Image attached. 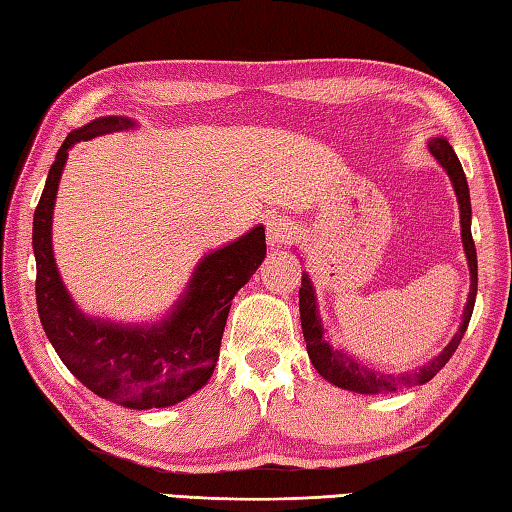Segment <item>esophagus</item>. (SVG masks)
<instances>
[{"label":"esophagus","instance_id":"34e87169","mask_svg":"<svg viewBox=\"0 0 512 512\" xmlns=\"http://www.w3.org/2000/svg\"><path fill=\"white\" fill-rule=\"evenodd\" d=\"M295 233V226L290 222L288 217L282 215H275L268 219L266 224V237H268V244L270 246H279V244H286L290 237Z\"/></svg>","mask_w":512,"mask_h":512}]
</instances>
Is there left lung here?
I'll list each match as a JSON object with an SVG mask.
<instances>
[{
	"instance_id": "left-lung-1",
	"label": "left lung",
	"mask_w": 512,
	"mask_h": 512,
	"mask_svg": "<svg viewBox=\"0 0 512 512\" xmlns=\"http://www.w3.org/2000/svg\"><path fill=\"white\" fill-rule=\"evenodd\" d=\"M428 150L439 164L446 168V173L450 177V182L455 186L457 193V202L459 210H462V242L464 250L468 257V266H470V293H468V302L464 308V319L462 326H459L457 335L450 339V344L439 353L433 362L426 364L424 368L415 370V373H404V375H384L377 373V370H370L362 364H357L353 357L344 355L342 350H335L324 339V330H322V319L317 315V302H315V290L313 284H310L308 275L302 277V288H299V317H302V330H304V342L308 348V357L313 366L317 368V373L324 379H328L330 384H335L339 388L353 390V393H362V395H375V393H395V390L410 388V386H419L426 384L433 379L439 370H442L448 359L453 357L457 350L459 342L468 328L470 315H473L475 308V297H477V253H475V242H473V233H470V193H468V182L464 175V168L459 164V159L455 155L453 146H450L444 137H435L428 142Z\"/></svg>"
}]
</instances>
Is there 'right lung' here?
<instances>
[{
    "label": "right lung",
    "instance_id": "obj_1",
    "mask_svg": "<svg viewBox=\"0 0 512 512\" xmlns=\"http://www.w3.org/2000/svg\"><path fill=\"white\" fill-rule=\"evenodd\" d=\"M130 126L128 117L93 119L59 146L33 219L35 295L46 337L70 373L108 402L146 410L182 402L213 375L230 304L262 264L266 235L257 226L204 257L182 302L159 326L128 328L82 315L59 279L50 246L59 177L70 146Z\"/></svg>",
    "mask_w": 512,
    "mask_h": 512
}]
</instances>
